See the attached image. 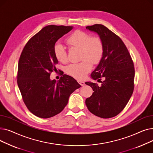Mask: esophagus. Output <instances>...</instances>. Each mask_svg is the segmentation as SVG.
Returning a JSON list of instances; mask_svg holds the SVG:
<instances>
[{
  "instance_id": "34e87169",
  "label": "esophagus",
  "mask_w": 153,
  "mask_h": 153,
  "mask_svg": "<svg viewBox=\"0 0 153 153\" xmlns=\"http://www.w3.org/2000/svg\"><path fill=\"white\" fill-rule=\"evenodd\" d=\"M78 82H79V84L81 85V86H83V85H84V84H85V83L83 82V81H78Z\"/></svg>"
}]
</instances>
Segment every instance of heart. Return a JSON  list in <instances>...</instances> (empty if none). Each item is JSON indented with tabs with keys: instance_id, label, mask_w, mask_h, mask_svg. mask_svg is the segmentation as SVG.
I'll return each mask as SVG.
<instances>
[{
	"instance_id": "1",
	"label": "heart",
	"mask_w": 153,
	"mask_h": 153,
	"mask_svg": "<svg viewBox=\"0 0 153 153\" xmlns=\"http://www.w3.org/2000/svg\"><path fill=\"white\" fill-rule=\"evenodd\" d=\"M66 43L71 47L80 49V62L71 64L65 68L66 73L77 80H83L92 69V64H97L103 55V45L98 36H92L84 31L76 30L66 39ZM56 58L61 62H67V52L62 45L54 46Z\"/></svg>"
}]
</instances>
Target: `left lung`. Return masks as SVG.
Returning a JSON list of instances; mask_svg holds the SVG:
<instances>
[{"mask_svg": "<svg viewBox=\"0 0 153 153\" xmlns=\"http://www.w3.org/2000/svg\"><path fill=\"white\" fill-rule=\"evenodd\" d=\"M97 33L103 45V55L97 67L92 72L97 84L86 82L94 91L86 99V106L92 114L103 118L115 117L126 105L134 89V68L125 45L119 36L101 24L86 27Z\"/></svg>", "mask_w": 153, "mask_h": 153, "instance_id": "left-lung-1", "label": "left lung"}]
</instances>
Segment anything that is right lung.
I'll use <instances>...</instances> for the list:
<instances>
[{"mask_svg": "<svg viewBox=\"0 0 153 153\" xmlns=\"http://www.w3.org/2000/svg\"><path fill=\"white\" fill-rule=\"evenodd\" d=\"M73 27L48 25L30 39L20 55L17 84L28 109L38 117L48 118L59 114L70 95L81 85L64 74L58 81L50 79L58 63L54 53L56 42Z\"/></svg>", "mask_w": 153, "mask_h": 153, "instance_id": "1", "label": "right lung"}]
</instances>
